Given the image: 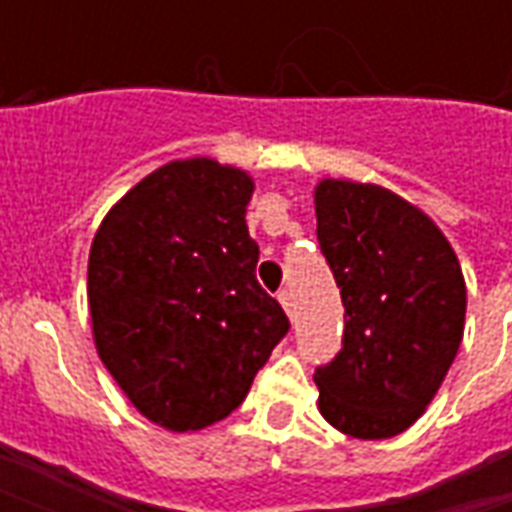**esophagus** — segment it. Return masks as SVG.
Listing matches in <instances>:
<instances>
[{
  "instance_id": "1",
  "label": "esophagus",
  "mask_w": 512,
  "mask_h": 512,
  "mask_svg": "<svg viewBox=\"0 0 512 512\" xmlns=\"http://www.w3.org/2000/svg\"><path fill=\"white\" fill-rule=\"evenodd\" d=\"M279 304H282V307H285V312H288V315H293V293H290V290H279Z\"/></svg>"
}]
</instances>
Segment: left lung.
Here are the masks:
<instances>
[{
  "instance_id": "left-lung-1",
  "label": "left lung",
  "mask_w": 512,
  "mask_h": 512,
  "mask_svg": "<svg viewBox=\"0 0 512 512\" xmlns=\"http://www.w3.org/2000/svg\"><path fill=\"white\" fill-rule=\"evenodd\" d=\"M318 241L343 296V348L315 370L323 419L392 439L428 408L463 340L461 263L430 216L376 183L315 186Z\"/></svg>"
}]
</instances>
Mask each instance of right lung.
Instances as JSON below:
<instances>
[{"label":"right lung","instance_id":"obj_1","mask_svg":"<svg viewBox=\"0 0 512 512\" xmlns=\"http://www.w3.org/2000/svg\"><path fill=\"white\" fill-rule=\"evenodd\" d=\"M252 191L244 169L169 161L112 205L90 246L98 356L136 411L175 433L233 414L290 329L257 285Z\"/></svg>","mask_w":512,"mask_h":512}]
</instances>
